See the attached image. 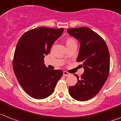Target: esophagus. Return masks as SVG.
I'll return each instance as SVG.
<instances>
[{"label": "esophagus", "mask_w": 121, "mask_h": 121, "mask_svg": "<svg viewBox=\"0 0 121 121\" xmlns=\"http://www.w3.org/2000/svg\"><path fill=\"white\" fill-rule=\"evenodd\" d=\"M63 75H64V76H68L70 75V73L67 72L66 71H64V72H63Z\"/></svg>", "instance_id": "34e87169"}]
</instances>
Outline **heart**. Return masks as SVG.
<instances>
[{"mask_svg": "<svg viewBox=\"0 0 121 121\" xmlns=\"http://www.w3.org/2000/svg\"><path fill=\"white\" fill-rule=\"evenodd\" d=\"M73 42H75L74 39H72V38H69V39L67 40V41H66V44H69V43H70Z\"/></svg>", "mask_w": 121, "mask_h": 121, "instance_id": "1", "label": "heart"}]
</instances>
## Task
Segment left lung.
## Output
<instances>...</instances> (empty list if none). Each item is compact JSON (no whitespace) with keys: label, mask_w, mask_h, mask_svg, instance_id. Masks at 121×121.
<instances>
[{"label":"left lung","mask_w":121,"mask_h":121,"mask_svg":"<svg viewBox=\"0 0 121 121\" xmlns=\"http://www.w3.org/2000/svg\"><path fill=\"white\" fill-rule=\"evenodd\" d=\"M69 35L80 43L77 62L82 63L84 72L78 82L69 87V94L76 100L87 101L100 91L110 72V53L107 44L100 36L88 27L67 29Z\"/></svg>","instance_id":"obj_1"}]
</instances>
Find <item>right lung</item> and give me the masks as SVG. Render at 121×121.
Instances as JSON below:
<instances>
[{"label":"right lung","instance_id":"obj_1","mask_svg":"<svg viewBox=\"0 0 121 121\" xmlns=\"http://www.w3.org/2000/svg\"><path fill=\"white\" fill-rule=\"evenodd\" d=\"M63 32V28L42 27L25 32L17 42L13 71L24 91L34 99H43L51 95L62 76L61 70H51L46 67L44 57Z\"/></svg>","mask_w":121,"mask_h":121}]
</instances>
